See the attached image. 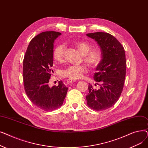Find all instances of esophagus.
<instances>
[{
  "instance_id": "esophagus-1",
  "label": "esophagus",
  "mask_w": 148,
  "mask_h": 148,
  "mask_svg": "<svg viewBox=\"0 0 148 148\" xmlns=\"http://www.w3.org/2000/svg\"><path fill=\"white\" fill-rule=\"evenodd\" d=\"M76 81L75 80H72V79H68L67 80V83L68 84H70V83H72L74 82H75Z\"/></svg>"
}]
</instances>
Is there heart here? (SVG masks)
<instances>
[{
	"label": "heart",
	"mask_w": 148,
	"mask_h": 148,
	"mask_svg": "<svg viewBox=\"0 0 148 148\" xmlns=\"http://www.w3.org/2000/svg\"><path fill=\"white\" fill-rule=\"evenodd\" d=\"M75 47L83 55V61L89 67H97L101 60V54L98 50L92 49V45L86 41H79L74 43ZM66 47L64 44L56 45L53 51V59L59 62L64 60ZM88 69L84 65H69L60 71L62 77L69 79L76 80L80 79L84 74L88 73Z\"/></svg>",
	"instance_id": "b5f03b06"
}]
</instances>
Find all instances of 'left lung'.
Segmentation results:
<instances>
[{"label":"left lung","instance_id":"left-lung-1","mask_svg":"<svg viewBox=\"0 0 148 148\" xmlns=\"http://www.w3.org/2000/svg\"><path fill=\"white\" fill-rule=\"evenodd\" d=\"M86 35L97 42L102 54V60L94 75L100 87L96 89L89 84L87 105L96 111L104 110L118 101L123 90L126 75L125 53L119 41L110 34L94 32Z\"/></svg>","mask_w":148,"mask_h":148}]
</instances>
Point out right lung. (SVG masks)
I'll return each mask as SVG.
<instances>
[{"instance_id":"add662e5","label":"right lung","mask_w":148,"mask_h":148,"mask_svg":"<svg viewBox=\"0 0 148 148\" xmlns=\"http://www.w3.org/2000/svg\"><path fill=\"white\" fill-rule=\"evenodd\" d=\"M61 33L47 31L30 41L23 59V78L27 97L44 111L60 107L66 95L68 88L61 80L58 86L50 88L49 82L53 72V43Z\"/></svg>"}]
</instances>
